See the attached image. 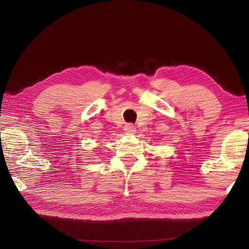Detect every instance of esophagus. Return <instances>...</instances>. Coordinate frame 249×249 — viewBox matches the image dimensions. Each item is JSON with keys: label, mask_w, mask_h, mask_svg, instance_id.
I'll return each instance as SVG.
<instances>
[{"label": "esophagus", "mask_w": 249, "mask_h": 249, "mask_svg": "<svg viewBox=\"0 0 249 249\" xmlns=\"http://www.w3.org/2000/svg\"><path fill=\"white\" fill-rule=\"evenodd\" d=\"M124 131H125V133L134 134L135 132H136V127H135L132 124H127L124 125Z\"/></svg>", "instance_id": "1"}]
</instances>
